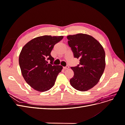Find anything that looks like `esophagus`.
Instances as JSON below:
<instances>
[{"label":"esophagus","instance_id":"34e87169","mask_svg":"<svg viewBox=\"0 0 125 125\" xmlns=\"http://www.w3.org/2000/svg\"><path fill=\"white\" fill-rule=\"evenodd\" d=\"M63 69H68L69 68V67L68 66H65V67H63Z\"/></svg>","mask_w":125,"mask_h":125}]
</instances>
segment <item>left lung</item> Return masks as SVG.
I'll list each match as a JSON object with an SVG mask.
<instances>
[{
  "label": "left lung",
  "instance_id": "1",
  "mask_svg": "<svg viewBox=\"0 0 125 125\" xmlns=\"http://www.w3.org/2000/svg\"><path fill=\"white\" fill-rule=\"evenodd\" d=\"M68 44L79 64L71 67L74 75L70 80L72 86L86 91L99 81L105 67V53L103 46L92 36L79 33L67 36Z\"/></svg>",
  "mask_w": 125,
  "mask_h": 125
}]
</instances>
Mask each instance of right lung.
Segmentation results:
<instances>
[{
	"label": "right lung",
	"mask_w": 125,
	"mask_h": 125,
	"mask_svg": "<svg viewBox=\"0 0 125 125\" xmlns=\"http://www.w3.org/2000/svg\"><path fill=\"white\" fill-rule=\"evenodd\" d=\"M63 36L44 35L32 39L22 48L19 62L22 76L27 83L39 92H45L54 86L57 77L62 69L53 65L51 52ZM50 60L48 64L47 60Z\"/></svg>",
	"instance_id": "add662e5"
}]
</instances>
